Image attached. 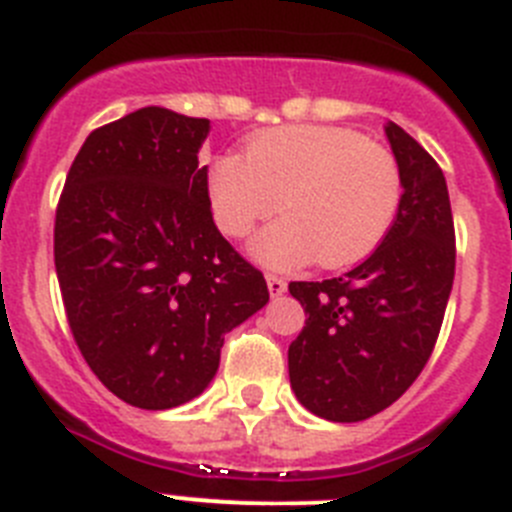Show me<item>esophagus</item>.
I'll return each instance as SVG.
<instances>
[{"mask_svg":"<svg viewBox=\"0 0 512 512\" xmlns=\"http://www.w3.org/2000/svg\"><path fill=\"white\" fill-rule=\"evenodd\" d=\"M266 284H269L271 297H281V294L287 292V281L281 279V276H276V274H266Z\"/></svg>","mask_w":512,"mask_h":512,"instance_id":"obj_1","label":"esophagus"}]
</instances>
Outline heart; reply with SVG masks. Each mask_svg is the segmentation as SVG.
Segmentation results:
<instances>
[{
  "instance_id": "heart-1",
  "label": "heart",
  "mask_w": 512,
  "mask_h": 512,
  "mask_svg": "<svg viewBox=\"0 0 512 512\" xmlns=\"http://www.w3.org/2000/svg\"><path fill=\"white\" fill-rule=\"evenodd\" d=\"M401 192L396 157L342 126L259 131L246 157L220 154L208 172L213 218L225 236H246L281 198L287 215L251 241V256L269 269L363 259L391 231Z\"/></svg>"
}]
</instances>
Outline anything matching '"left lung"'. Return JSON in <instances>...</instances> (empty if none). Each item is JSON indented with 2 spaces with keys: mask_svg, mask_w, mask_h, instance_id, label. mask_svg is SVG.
Segmentation results:
<instances>
[{
  "mask_svg": "<svg viewBox=\"0 0 512 512\" xmlns=\"http://www.w3.org/2000/svg\"><path fill=\"white\" fill-rule=\"evenodd\" d=\"M401 170L391 231L363 264L325 281H292L307 322L289 345V381L314 416L353 424L388 409L429 360L454 281V220L434 157L388 121Z\"/></svg>",
  "mask_w": 512,
  "mask_h": 512,
  "instance_id": "obj_1",
  "label": "left lung"
}]
</instances>
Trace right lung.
I'll return each instance as SVG.
<instances>
[{
	"label": "right lung",
	"instance_id": "add662e5",
	"mask_svg": "<svg viewBox=\"0 0 512 512\" xmlns=\"http://www.w3.org/2000/svg\"><path fill=\"white\" fill-rule=\"evenodd\" d=\"M208 119L147 106L91 131L55 210V271L98 381L147 411L208 388L223 335L269 302L220 236L198 152Z\"/></svg>",
	"mask_w": 512,
	"mask_h": 512
}]
</instances>
